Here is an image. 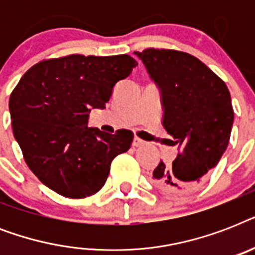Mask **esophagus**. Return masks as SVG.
Wrapping results in <instances>:
<instances>
[{
  "instance_id": "esophagus-1",
  "label": "esophagus",
  "mask_w": 255,
  "mask_h": 255,
  "mask_svg": "<svg viewBox=\"0 0 255 255\" xmlns=\"http://www.w3.org/2000/svg\"><path fill=\"white\" fill-rule=\"evenodd\" d=\"M144 144H145V141L141 139H139V137H135V139H133V141H132V145H133V147H141V145H144Z\"/></svg>"
}]
</instances>
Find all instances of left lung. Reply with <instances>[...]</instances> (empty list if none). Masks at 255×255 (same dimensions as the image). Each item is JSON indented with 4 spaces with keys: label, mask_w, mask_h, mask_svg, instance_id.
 <instances>
[{
    "label": "left lung",
    "mask_w": 255,
    "mask_h": 255,
    "mask_svg": "<svg viewBox=\"0 0 255 255\" xmlns=\"http://www.w3.org/2000/svg\"><path fill=\"white\" fill-rule=\"evenodd\" d=\"M141 59L161 94L163 126L181 151L172 163L160 161L152 181L165 192L194 189L228 148L234 112L225 82L190 54L147 49Z\"/></svg>",
    "instance_id": "obj_1"
}]
</instances>
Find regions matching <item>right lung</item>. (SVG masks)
Here are the masks:
<instances>
[{"instance_id":"1","label":"right lung","mask_w":255,"mask_h":255,"mask_svg":"<svg viewBox=\"0 0 255 255\" xmlns=\"http://www.w3.org/2000/svg\"><path fill=\"white\" fill-rule=\"evenodd\" d=\"M132 57L73 54L27 70L9 99L14 137L42 184L69 198L96 193L111 161L131 147L133 133L87 127L91 108H106L115 85L132 73Z\"/></svg>"}]
</instances>
